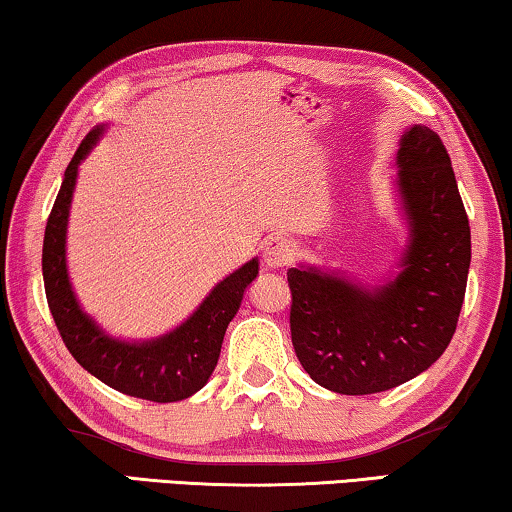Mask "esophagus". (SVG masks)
Wrapping results in <instances>:
<instances>
[{
  "label": "esophagus",
  "instance_id": "1",
  "mask_svg": "<svg viewBox=\"0 0 512 512\" xmlns=\"http://www.w3.org/2000/svg\"><path fill=\"white\" fill-rule=\"evenodd\" d=\"M293 256H295V249L291 240L286 238H270L263 247L265 268H274V270L286 268V265L293 261Z\"/></svg>",
  "mask_w": 512,
  "mask_h": 512
}]
</instances>
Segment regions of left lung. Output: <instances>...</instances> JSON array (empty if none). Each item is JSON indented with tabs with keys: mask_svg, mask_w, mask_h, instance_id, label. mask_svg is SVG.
<instances>
[{
	"mask_svg": "<svg viewBox=\"0 0 512 512\" xmlns=\"http://www.w3.org/2000/svg\"><path fill=\"white\" fill-rule=\"evenodd\" d=\"M397 168L409 240L395 279L365 288L337 272L288 270L295 355L339 395H372L425 372L462 311L471 228L446 147L416 124L399 140Z\"/></svg>",
	"mask_w": 512,
	"mask_h": 512,
	"instance_id": "8db88e82",
	"label": "left lung"
}]
</instances>
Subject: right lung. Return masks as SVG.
<instances>
[{"mask_svg":"<svg viewBox=\"0 0 512 512\" xmlns=\"http://www.w3.org/2000/svg\"><path fill=\"white\" fill-rule=\"evenodd\" d=\"M106 127L87 133L66 166L62 187L43 238V284L50 314L69 353L83 369L124 395L168 404L187 399L210 381L217 367L228 323L238 314L242 295L258 274V258H251L231 277L219 281L194 314L168 335L147 342H124L103 332L73 293L66 270V226L78 180V166L96 145Z\"/></svg>","mask_w":512,"mask_h":512,"instance_id":"right-lung-1","label":"right lung"}]
</instances>
